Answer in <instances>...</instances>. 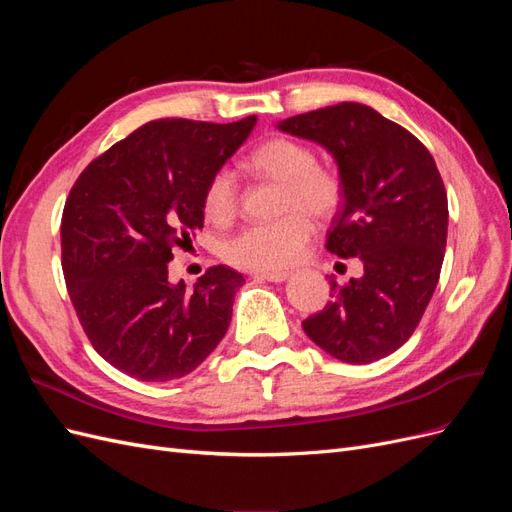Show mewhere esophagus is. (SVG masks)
<instances>
[{"instance_id": "1", "label": "esophagus", "mask_w": 512, "mask_h": 512, "mask_svg": "<svg viewBox=\"0 0 512 512\" xmlns=\"http://www.w3.org/2000/svg\"><path fill=\"white\" fill-rule=\"evenodd\" d=\"M290 277L288 271H258L254 273V280L256 282H286Z\"/></svg>"}]
</instances>
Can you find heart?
Segmentation results:
<instances>
[{
	"mask_svg": "<svg viewBox=\"0 0 512 512\" xmlns=\"http://www.w3.org/2000/svg\"><path fill=\"white\" fill-rule=\"evenodd\" d=\"M316 153L290 138H271L256 147L245 168L258 179L282 185L280 220L247 226L228 239L224 256L239 269L280 271L299 262L314 235V222L327 220L342 205L344 185L331 168L316 164ZM237 183L230 170L213 173L203 192L205 215L215 222H228L237 211Z\"/></svg>",
	"mask_w": 512,
	"mask_h": 512,
	"instance_id": "heart-1",
	"label": "heart"
}]
</instances>
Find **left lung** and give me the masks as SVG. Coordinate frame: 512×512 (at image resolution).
<instances>
[{
    "label": "left lung",
    "mask_w": 512,
    "mask_h": 512,
    "mask_svg": "<svg viewBox=\"0 0 512 512\" xmlns=\"http://www.w3.org/2000/svg\"><path fill=\"white\" fill-rule=\"evenodd\" d=\"M327 149L344 185L327 250L359 258L303 331L333 359L365 365L404 346L421 322L444 260L448 203L431 153L371 106L342 102L275 126Z\"/></svg>",
    "instance_id": "left-lung-1"
}]
</instances>
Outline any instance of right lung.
<instances>
[{
	"label": "right lung",
	"mask_w": 512,
	"mask_h": 512,
	"mask_svg": "<svg viewBox=\"0 0 512 512\" xmlns=\"http://www.w3.org/2000/svg\"><path fill=\"white\" fill-rule=\"evenodd\" d=\"M256 115L235 123L158 119L91 162L61 218V267L91 346L143 382L188 376L222 342L243 275L211 267L192 290L168 262L203 228V192Z\"/></svg>",
	"instance_id": "obj_1"
}]
</instances>
